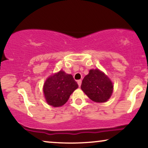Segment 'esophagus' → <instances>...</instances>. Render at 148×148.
<instances>
[{
	"mask_svg": "<svg viewBox=\"0 0 148 148\" xmlns=\"http://www.w3.org/2000/svg\"><path fill=\"white\" fill-rule=\"evenodd\" d=\"M77 84H78L79 87H80L81 85H82V80H78L77 81Z\"/></svg>",
	"mask_w": 148,
	"mask_h": 148,
	"instance_id": "1",
	"label": "esophagus"
}]
</instances>
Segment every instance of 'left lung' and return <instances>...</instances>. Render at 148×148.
I'll list each match as a JSON object with an SVG mask.
<instances>
[{"mask_svg":"<svg viewBox=\"0 0 148 148\" xmlns=\"http://www.w3.org/2000/svg\"><path fill=\"white\" fill-rule=\"evenodd\" d=\"M81 88L91 100L105 102L110 98L113 90L111 81L98 69H92L84 78Z\"/></svg>","mask_w":148,"mask_h":148,"instance_id":"8db88e82","label":"left lung"}]
</instances>
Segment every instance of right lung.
Wrapping results in <instances>:
<instances>
[{
  "instance_id": "1",
  "label": "right lung",
  "mask_w": 148,
  "mask_h": 148,
  "mask_svg": "<svg viewBox=\"0 0 148 148\" xmlns=\"http://www.w3.org/2000/svg\"><path fill=\"white\" fill-rule=\"evenodd\" d=\"M77 88V83L71 75L60 71L46 79L43 91L48 104L58 107L67 102L71 94Z\"/></svg>"
}]
</instances>
